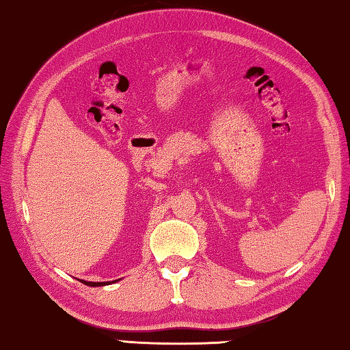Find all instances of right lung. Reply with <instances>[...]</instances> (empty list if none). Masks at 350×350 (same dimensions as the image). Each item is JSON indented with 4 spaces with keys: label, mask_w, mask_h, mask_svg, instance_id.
I'll return each mask as SVG.
<instances>
[{
    "label": "right lung",
    "mask_w": 350,
    "mask_h": 350,
    "mask_svg": "<svg viewBox=\"0 0 350 350\" xmlns=\"http://www.w3.org/2000/svg\"><path fill=\"white\" fill-rule=\"evenodd\" d=\"M81 283H84L85 286H92V287H98V286H106V284H110V281H107V283H94V281H84V280H79Z\"/></svg>",
    "instance_id": "1"
}]
</instances>
